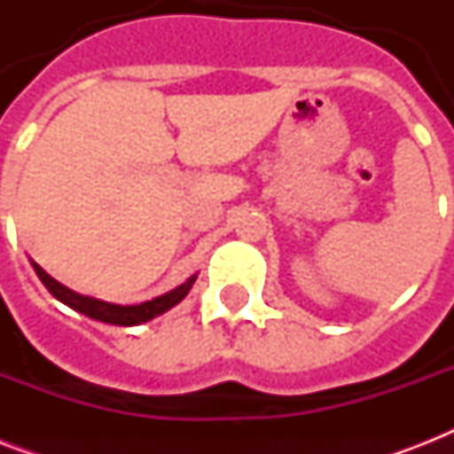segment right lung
Instances as JSON below:
<instances>
[{"instance_id":"right-lung-1","label":"right lung","mask_w":454,"mask_h":454,"mask_svg":"<svg viewBox=\"0 0 454 454\" xmlns=\"http://www.w3.org/2000/svg\"><path fill=\"white\" fill-rule=\"evenodd\" d=\"M35 270H37L39 280L44 283V287L51 292L53 297L63 301L66 306L70 309L80 310L84 316L94 317V320H101V323H108V325H122V327H131V325H141L145 320H151V317L160 316L164 310H169L171 306H176L181 299L191 292L192 283H195V276L188 278V283L178 285L176 290L167 292L162 297L153 299V301H144L138 303V306H117V303H108V301H101V299H94V297H82L77 292L67 290L66 285H60L59 280H53L49 273H46L42 266L37 263H32Z\"/></svg>"}]
</instances>
